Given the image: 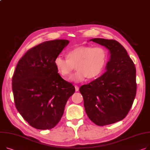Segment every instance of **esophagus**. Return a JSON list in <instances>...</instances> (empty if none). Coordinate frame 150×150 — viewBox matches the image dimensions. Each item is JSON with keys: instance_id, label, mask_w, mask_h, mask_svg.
<instances>
[{"instance_id": "34e87169", "label": "esophagus", "mask_w": 150, "mask_h": 150, "mask_svg": "<svg viewBox=\"0 0 150 150\" xmlns=\"http://www.w3.org/2000/svg\"><path fill=\"white\" fill-rule=\"evenodd\" d=\"M75 91L78 92L79 91V87L78 86H75Z\"/></svg>"}]
</instances>
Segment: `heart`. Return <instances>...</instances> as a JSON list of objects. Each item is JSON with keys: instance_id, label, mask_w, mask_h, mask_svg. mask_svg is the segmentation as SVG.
Masks as SVG:
<instances>
[{"instance_id": "obj_1", "label": "heart", "mask_w": 150, "mask_h": 150, "mask_svg": "<svg viewBox=\"0 0 150 150\" xmlns=\"http://www.w3.org/2000/svg\"><path fill=\"white\" fill-rule=\"evenodd\" d=\"M107 59L105 49L101 46H79L67 52V57L58 55L54 60L58 72L67 78L75 68L78 71L72 75L71 80L75 83L88 78H95L102 73Z\"/></svg>"}]
</instances>
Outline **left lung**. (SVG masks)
Instances as JSON below:
<instances>
[{
	"label": "left lung",
	"mask_w": 150,
	"mask_h": 150,
	"mask_svg": "<svg viewBox=\"0 0 150 150\" xmlns=\"http://www.w3.org/2000/svg\"><path fill=\"white\" fill-rule=\"evenodd\" d=\"M91 41L104 46L110 52L107 71L79 88L86 112L96 125L121 121L130 110L136 94V67L124 46L115 40L100 38Z\"/></svg>",
	"instance_id": "1"
}]
</instances>
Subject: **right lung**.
<instances>
[{"label":"right lung","instance_id":"obj_1","mask_svg":"<svg viewBox=\"0 0 150 150\" xmlns=\"http://www.w3.org/2000/svg\"><path fill=\"white\" fill-rule=\"evenodd\" d=\"M67 40L43 42L29 49L18 61L12 78L15 105L25 120L39 129L54 128L60 121L75 87L62 78L55 58Z\"/></svg>","mask_w":150,"mask_h":150}]
</instances>
